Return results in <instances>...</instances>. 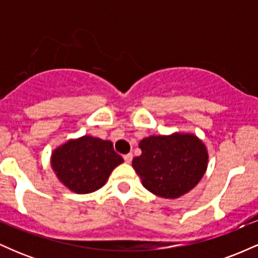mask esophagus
I'll return each mask as SVG.
<instances>
[{
	"label": "esophagus",
	"mask_w": 258,
	"mask_h": 258,
	"mask_svg": "<svg viewBox=\"0 0 258 258\" xmlns=\"http://www.w3.org/2000/svg\"><path fill=\"white\" fill-rule=\"evenodd\" d=\"M133 159V155L131 153L130 154H126V155H123V160H125V162H127V164H130V162L132 161Z\"/></svg>",
	"instance_id": "1"
}]
</instances>
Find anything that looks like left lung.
Instances as JSON below:
<instances>
[{"mask_svg":"<svg viewBox=\"0 0 258 258\" xmlns=\"http://www.w3.org/2000/svg\"><path fill=\"white\" fill-rule=\"evenodd\" d=\"M142 154L132 166L150 193L177 199L190 191L206 172L209 153L193 133L149 136L139 142Z\"/></svg>","mask_w":258,"mask_h":258,"instance_id":"left-lung-1","label":"left lung"}]
</instances>
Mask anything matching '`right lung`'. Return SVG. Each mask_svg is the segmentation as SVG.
I'll return each instance as SVG.
<instances>
[{
    "label": "right lung",
    "mask_w": 258,
    "mask_h": 258,
    "mask_svg": "<svg viewBox=\"0 0 258 258\" xmlns=\"http://www.w3.org/2000/svg\"><path fill=\"white\" fill-rule=\"evenodd\" d=\"M122 162L110 141L92 136L69 139L51 155V166L57 178L76 194L98 190Z\"/></svg>",
    "instance_id": "add662e5"
}]
</instances>
